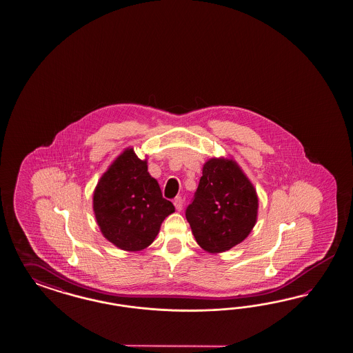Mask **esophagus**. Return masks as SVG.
Here are the masks:
<instances>
[{
  "mask_svg": "<svg viewBox=\"0 0 353 353\" xmlns=\"http://www.w3.org/2000/svg\"><path fill=\"white\" fill-rule=\"evenodd\" d=\"M173 204H174L176 210L180 212L182 208H183V201H182L181 196H177V198L173 201Z\"/></svg>",
  "mask_w": 353,
  "mask_h": 353,
  "instance_id": "34e87169",
  "label": "esophagus"
}]
</instances>
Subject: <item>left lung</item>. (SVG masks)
I'll return each instance as SVG.
<instances>
[{"label": "left lung", "mask_w": 353, "mask_h": 353, "mask_svg": "<svg viewBox=\"0 0 353 353\" xmlns=\"http://www.w3.org/2000/svg\"><path fill=\"white\" fill-rule=\"evenodd\" d=\"M256 189L233 158H211L202 170L186 219L196 243L210 254L239 245L257 221Z\"/></svg>", "instance_id": "1"}]
</instances>
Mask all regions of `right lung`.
<instances>
[{
	"mask_svg": "<svg viewBox=\"0 0 353 353\" xmlns=\"http://www.w3.org/2000/svg\"><path fill=\"white\" fill-rule=\"evenodd\" d=\"M93 211L108 242L136 252L154 242L174 205L163 198L159 183L150 176L148 159H139L133 148H127L97 183Z\"/></svg>",
	"mask_w": 353,
	"mask_h": 353,
	"instance_id": "1",
	"label": "right lung"
}]
</instances>
